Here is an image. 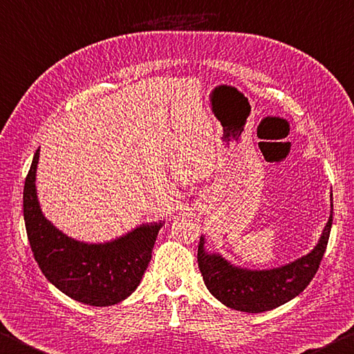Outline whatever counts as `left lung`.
I'll list each match as a JSON object with an SVG mask.
<instances>
[{"label": "left lung", "instance_id": "obj_1", "mask_svg": "<svg viewBox=\"0 0 354 354\" xmlns=\"http://www.w3.org/2000/svg\"><path fill=\"white\" fill-rule=\"evenodd\" d=\"M333 224L331 212L317 244L306 255L272 269H247L228 261L221 253L209 252L201 236L197 263L209 292L222 305L243 313H264L300 295L315 275L326 250Z\"/></svg>", "mask_w": 354, "mask_h": 354}]
</instances>
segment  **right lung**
Here are the masks:
<instances>
[{
	"mask_svg": "<svg viewBox=\"0 0 354 354\" xmlns=\"http://www.w3.org/2000/svg\"><path fill=\"white\" fill-rule=\"evenodd\" d=\"M37 149L23 191L28 239L43 275L60 292L90 306L116 305L138 288L160 228L165 222L142 224L107 243H84L59 230L41 212L35 177Z\"/></svg>",
	"mask_w": 354,
	"mask_h": 354,
	"instance_id": "right-lung-1",
	"label": "right lung"
}]
</instances>
